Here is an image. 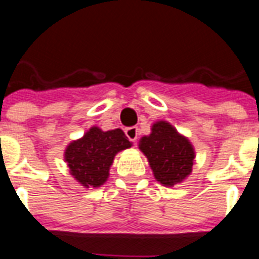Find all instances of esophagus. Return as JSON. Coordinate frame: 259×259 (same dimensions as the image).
<instances>
[{
    "instance_id": "1",
    "label": "esophagus",
    "mask_w": 259,
    "mask_h": 259,
    "mask_svg": "<svg viewBox=\"0 0 259 259\" xmlns=\"http://www.w3.org/2000/svg\"><path fill=\"white\" fill-rule=\"evenodd\" d=\"M125 135L132 143H136L137 137H139V130H137V127H128L125 130Z\"/></svg>"
}]
</instances>
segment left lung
<instances>
[{"instance_id":"left-lung-1","label":"left lung","mask_w":259,"mask_h":259,"mask_svg":"<svg viewBox=\"0 0 259 259\" xmlns=\"http://www.w3.org/2000/svg\"><path fill=\"white\" fill-rule=\"evenodd\" d=\"M139 148L161 184L174 187L191 175L196 157L193 146L166 120L155 122L149 136L141 137Z\"/></svg>"}]
</instances>
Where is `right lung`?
<instances>
[{"instance_id": "obj_1", "label": "right lung", "mask_w": 259, "mask_h": 259, "mask_svg": "<svg viewBox=\"0 0 259 259\" xmlns=\"http://www.w3.org/2000/svg\"><path fill=\"white\" fill-rule=\"evenodd\" d=\"M131 146L119 128L104 132L101 128L92 127L81 139L68 144L65 161L75 180L85 188H98L109 178L110 166L116 153Z\"/></svg>"}]
</instances>
